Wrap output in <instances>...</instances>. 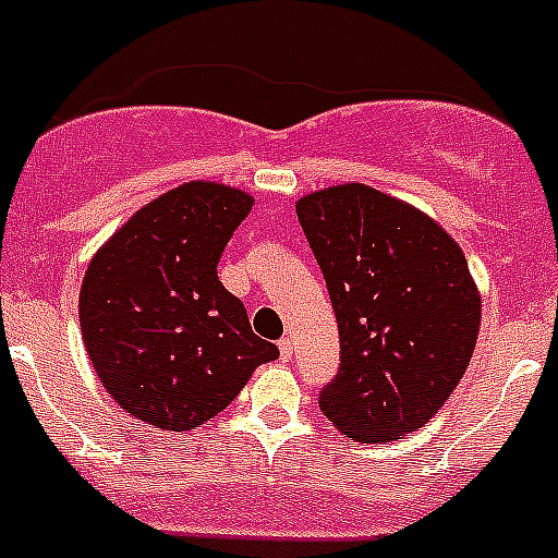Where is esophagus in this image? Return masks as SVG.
<instances>
[{
  "label": "esophagus",
  "mask_w": 558,
  "mask_h": 558,
  "mask_svg": "<svg viewBox=\"0 0 558 558\" xmlns=\"http://www.w3.org/2000/svg\"><path fill=\"white\" fill-rule=\"evenodd\" d=\"M278 350L283 361H291V355H294V341H291V338H280Z\"/></svg>",
  "instance_id": "obj_1"
}]
</instances>
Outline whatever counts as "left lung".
I'll return each mask as SVG.
<instances>
[{
  "mask_svg": "<svg viewBox=\"0 0 558 558\" xmlns=\"http://www.w3.org/2000/svg\"><path fill=\"white\" fill-rule=\"evenodd\" d=\"M296 217L341 338L322 413L366 444L421 429L476 347L482 303L460 244L418 208L363 184L300 197Z\"/></svg>",
  "mask_w": 558,
  "mask_h": 558,
  "instance_id": "obj_1",
  "label": "left lung"
}]
</instances>
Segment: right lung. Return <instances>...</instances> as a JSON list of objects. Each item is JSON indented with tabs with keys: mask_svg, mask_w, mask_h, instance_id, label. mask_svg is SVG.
I'll use <instances>...</instances> for the list:
<instances>
[{
	"mask_svg": "<svg viewBox=\"0 0 558 558\" xmlns=\"http://www.w3.org/2000/svg\"><path fill=\"white\" fill-rule=\"evenodd\" d=\"M253 197L190 181L156 197L87 267L80 322L104 388L134 418L184 432L236 399L278 347L250 330L217 264Z\"/></svg>",
	"mask_w": 558,
	"mask_h": 558,
	"instance_id": "add662e5",
	"label": "right lung"
}]
</instances>
